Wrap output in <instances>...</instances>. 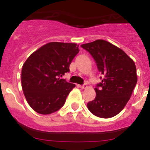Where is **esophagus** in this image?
Wrapping results in <instances>:
<instances>
[{"label": "esophagus", "mask_w": 150, "mask_h": 150, "mask_svg": "<svg viewBox=\"0 0 150 150\" xmlns=\"http://www.w3.org/2000/svg\"><path fill=\"white\" fill-rule=\"evenodd\" d=\"M79 88H87L86 83H85V84H83V86H79Z\"/></svg>", "instance_id": "34e87169"}]
</instances>
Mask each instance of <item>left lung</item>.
Segmentation results:
<instances>
[{"instance_id":"obj_1","label":"left lung","mask_w":150,"mask_h":150,"mask_svg":"<svg viewBox=\"0 0 150 150\" xmlns=\"http://www.w3.org/2000/svg\"><path fill=\"white\" fill-rule=\"evenodd\" d=\"M81 47L92 56L103 76L95 88V98L87 104L88 109L98 117L115 116L126 105L137 84L134 62L123 50L104 40Z\"/></svg>"}]
</instances>
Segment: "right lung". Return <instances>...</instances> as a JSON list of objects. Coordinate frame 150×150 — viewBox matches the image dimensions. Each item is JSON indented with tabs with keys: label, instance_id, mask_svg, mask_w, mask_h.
<instances>
[{
	"label": "right lung",
	"instance_id": "1",
	"mask_svg": "<svg viewBox=\"0 0 150 150\" xmlns=\"http://www.w3.org/2000/svg\"><path fill=\"white\" fill-rule=\"evenodd\" d=\"M79 52L76 43L52 42L28 58L22 69V86L30 107L40 114L62 108L75 85L61 79Z\"/></svg>",
	"mask_w": 150,
	"mask_h": 150
}]
</instances>
